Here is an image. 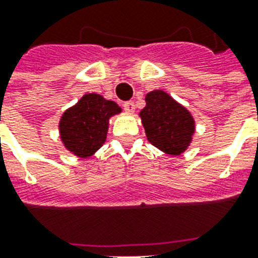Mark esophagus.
<instances>
[{
    "label": "esophagus",
    "instance_id": "esophagus-1",
    "mask_svg": "<svg viewBox=\"0 0 258 258\" xmlns=\"http://www.w3.org/2000/svg\"><path fill=\"white\" fill-rule=\"evenodd\" d=\"M123 107H124V110L125 112H134L135 110V103L133 101H127V102H124L123 103Z\"/></svg>",
    "mask_w": 258,
    "mask_h": 258
}]
</instances>
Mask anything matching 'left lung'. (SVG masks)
<instances>
[{"instance_id": "left-lung-1", "label": "left lung", "mask_w": 258, "mask_h": 258, "mask_svg": "<svg viewBox=\"0 0 258 258\" xmlns=\"http://www.w3.org/2000/svg\"><path fill=\"white\" fill-rule=\"evenodd\" d=\"M140 116L148 140L156 148L168 155H181L188 148L195 133L194 118L164 91L146 95V106Z\"/></svg>"}]
</instances>
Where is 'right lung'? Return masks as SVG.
<instances>
[{
    "label": "right lung",
    "mask_w": 258,
    "mask_h": 258,
    "mask_svg": "<svg viewBox=\"0 0 258 258\" xmlns=\"http://www.w3.org/2000/svg\"><path fill=\"white\" fill-rule=\"evenodd\" d=\"M120 110L117 103L98 94L84 95L60 118L59 130L64 146L80 157L91 156L106 140L109 118Z\"/></svg>",
    "instance_id": "obj_1"
}]
</instances>
